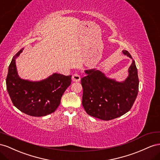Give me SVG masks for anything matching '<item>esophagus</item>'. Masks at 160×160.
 I'll list each match as a JSON object with an SVG mask.
<instances>
[{
    "instance_id": "34e87169",
    "label": "esophagus",
    "mask_w": 160,
    "mask_h": 160,
    "mask_svg": "<svg viewBox=\"0 0 160 160\" xmlns=\"http://www.w3.org/2000/svg\"><path fill=\"white\" fill-rule=\"evenodd\" d=\"M72 80L74 82H80V76L78 73H75L72 75Z\"/></svg>"
}]
</instances>
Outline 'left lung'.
Listing matches in <instances>:
<instances>
[{
  "label": "left lung",
  "mask_w": 160,
  "mask_h": 160,
  "mask_svg": "<svg viewBox=\"0 0 160 160\" xmlns=\"http://www.w3.org/2000/svg\"><path fill=\"white\" fill-rule=\"evenodd\" d=\"M131 59L130 53L122 50ZM129 75L122 82L107 78L100 70H85L86 76L81 79L83 88L82 106L89 115L104 121L112 120L128 112L139 91L138 69L133 60Z\"/></svg>",
  "instance_id": "1"
}]
</instances>
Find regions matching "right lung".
<instances>
[{
    "instance_id": "1",
    "label": "right lung",
    "mask_w": 160,
    "mask_h": 160,
    "mask_svg": "<svg viewBox=\"0 0 160 160\" xmlns=\"http://www.w3.org/2000/svg\"><path fill=\"white\" fill-rule=\"evenodd\" d=\"M23 48L13 56L8 66L7 89L12 104L19 111L33 117L53 112L60 104L63 92L71 84L72 76L54 73L48 78L32 82L21 79L17 71L16 58Z\"/></svg>"
}]
</instances>
